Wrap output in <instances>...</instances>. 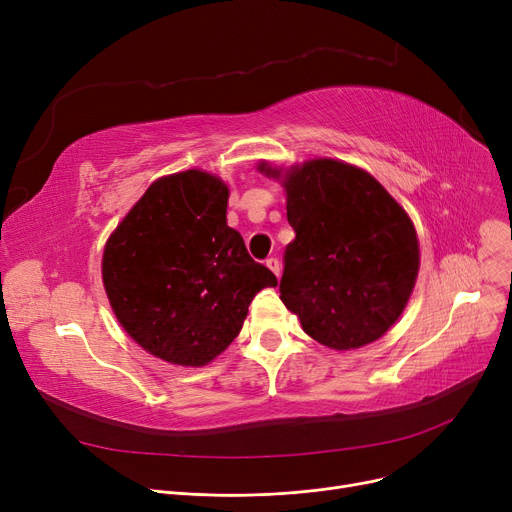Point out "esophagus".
Wrapping results in <instances>:
<instances>
[{"label":"esophagus","instance_id":"esophagus-1","mask_svg":"<svg viewBox=\"0 0 512 512\" xmlns=\"http://www.w3.org/2000/svg\"><path fill=\"white\" fill-rule=\"evenodd\" d=\"M265 265L270 267V270L276 274V276H280V272H282V267H280V261L276 259V257H270V259H265Z\"/></svg>","mask_w":512,"mask_h":512}]
</instances>
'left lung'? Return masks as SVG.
Instances as JSON below:
<instances>
[{
    "instance_id": "8db88e82",
    "label": "left lung",
    "mask_w": 512,
    "mask_h": 512,
    "mask_svg": "<svg viewBox=\"0 0 512 512\" xmlns=\"http://www.w3.org/2000/svg\"><path fill=\"white\" fill-rule=\"evenodd\" d=\"M284 186L297 236L284 251L282 303L313 340L336 351L382 338L419 272L409 215L371 174L334 159L294 168Z\"/></svg>"
}]
</instances>
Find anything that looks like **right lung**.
<instances>
[{
	"label": "right lung",
	"mask_w": 512,
	"mask_h": 512,
	"mask_svg": "<svg viewBox=\"0 0 512 512\" xmlns=\"http://www.w3.org/2000/svg\"><path fill=\"white\" fill-rule=\"evenodd\" d=\"M228 188L207 172L155 180L103 251V286L147 353L199 367L238 336L255 294L276 286L226 224Z\"/></svg>",
	"instance_id": "right-lung-1"
}]
</instances>
